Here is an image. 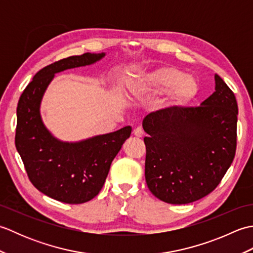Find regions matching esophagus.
I'll list each match as a JSON object with an SVG mask.
<instances>
[{
	"mask_svg": "<svg viewBox=\"0 0 253 253\" xmlns=\"http://www.w3.org/2000/svg\"><path fill=\"white\" fill-rule=\"evenodd\" d=\"M132 133H133V136L135 137H138V138H140V137H142L143 136V130H142V128L141 127H136L135 129H133V131H132Z\"/></svg>",
	"mask_w": 253,
	"mask_h": 253,
	"instance_id": "34e87169",
	"label": "esophagus"
}]
</instances>
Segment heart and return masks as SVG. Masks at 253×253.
<instances>
[{
  "instance_id": "b5f03b06",
  "label": "heart",
  "mask_w": 253,
  "mask_h": 253,
  "mask_svg": "<svg viewBox=\"0 0 253 253\" xmlns=\"http://www.w3.org/2000/svg\"><path fill=\"white\" fill-rule=\"evenodd\" d=\"M139 88L150 95L169 93V103L181 106L189 103L197 95L199 84L195 78L186 76L178 68L162 67L144 76Z\"/></svg>"
}]
</instances>
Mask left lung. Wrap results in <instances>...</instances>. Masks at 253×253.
Masks as SVG:
<instances>
[{
	"instance_id": "obj_1",
	"label": "left lung",
	"mask_w": 253,
	"mask_h": 253,
	"mask_svg": "<svg viewBox=\"0 0 253 253\" xmlns=\"http://www.w3.org/2000/svg\"><path fill=\"white\" fill-rule=\"evenodd\" d=\"M238 105L215 75V91L200 106H170L142 122L149 190L170 204H187L211 193L233 163Z\"/></svg>"
}]
</instances>
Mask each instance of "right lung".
Returning a JSON list of instances; mask_svg holds the SVG:
<instances>
[{"label": "right lung", "instance_id": "1", "mask_svg": "<svg viewBox=\"0 0 253 253\" xmlns=\"http://www.w3.org/2000/svg\"><path fill=\"white\" fill-rule=\"evenodd\" d=\"M104 55L84 53L50 64L35 75L18 101L15 144L28 178L38 190L64 203H84L98 195L131 127L84 141L63 142L43 125L40 103L54 74L90 65Z\"/></svg>", "mask_w": 253, "mask_h": 253}]
</instances>
